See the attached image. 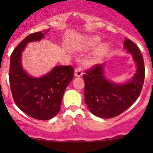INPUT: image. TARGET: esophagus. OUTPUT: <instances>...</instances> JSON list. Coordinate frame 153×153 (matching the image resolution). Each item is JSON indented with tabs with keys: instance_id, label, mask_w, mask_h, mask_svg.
<instances>
[{
	"instance_id": "obj_1",
	"label": "esophagus",
	"mask_w": 153,
	"mask_h": 153,
	"mask_svg": "<svg viewBox=\"0 0 153 153\" xmlns=\"http://www.w3.org/2000/svg\"><path fill=\"white\" fill-rule=\"evenodd\" d=\"M83 75V70L82 67L81 66H78L75 69V76L76 77H81Z\"/></svg>"
}]
</instances>
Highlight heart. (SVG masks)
<instances>
[{"label": "heart", "instance_id": "1", "mask_svg": "<svg viewBox=\"0 0 153 153\" xmlns=\"http://www.w3.org/2000/svg\"><path fill=\"white\" fill-rule=\"evenodd\" d=\"M101 41L98 37H92V38H89L87 40L86 43V47H94L95 46L98 45V44ZM107 50V45L106 44H103L101 47L98 48L96 51L95 52V53L92 55V58H91V62L92 63H97L98 61H99L101 60V58H102L103 55L105 54L106 51Z\"/></svg>", "mask_w": 153, "mask_h": 153}]
</instances>
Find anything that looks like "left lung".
<instances>
[{"mask_svg": "<svg viewBox=\"0 0 153 153\" xmlns=\"http://www.w3.org/2000/svg\"><path fill=\"white\" fill-rule=\"evenodd\" d=\"M124 47L136 62V73L132 80L124 84L108 81L104 76L103 64L93 66L84 75V100L95 116L104 118L118 116L132 105L141 94L145 76L142 54L129 38H126Z\"/></svg>", "mask_w": 153, "mask_h": 153, "instance_id": "8db88e82", "label": "left lung"}]
</instances>
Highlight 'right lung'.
I'll list each match as a JSON object with an SVG mask.
<instances>
[{
  "label": "right lung",
  "mask_w": 153,
  "mask_h": 153,
  "mask_svg": "<svg viewBox=\"0 0 153 153\" xmlns=\"http://www.w3.org/2000/svg\"><path fill=\"white\" fill-rule=\"evenodd\" d=\"M48 32V30H47ZM44 34L35 32L26 37L10 57V84L15 104L35 119L49 120L61 109L63 95L74 76L72 66H58L41 78L29 76L21 64V54L27 44L42 39Z\"/></svg>",
  "instance_id": "1"
}]
</instances>
